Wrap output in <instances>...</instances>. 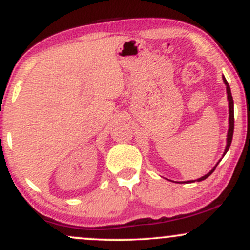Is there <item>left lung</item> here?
Returning a JSON list of instances; mask_svg holds the SVG:
<instances>
[{"label": "left lung", "mask_w": 250, "mask_h": 250, "mask_svg": "<svg viewBox=\"0 0 250 250\" xmlns=\"http://www.w3.org/2000/svg\"><path fill=\"white\" fill-rule=\"evenodd\" d=\"M223 79V82H225L226 84V88H227V95H228V104H229V129H228V134H227V146H226V149H225V153H223V156H225L227 151H228V149L230 148V145H231V140H233V134H234V101H233V96H231V91H230V87H229L228 82H227L226 77L222 76ZM220 162V161H219ZM219 162H217V165H219ZM217 165L215 166V167L211 169L210 171H209L208 174H206L205 176L200 177V179L195 180V181H202V180H206L208 176H210L211 174H213V171L215 170V168L217 167ZM187 182H194V181H187Z\"/></svg>", "instance_id": "left-lung-1"}]
</instances>
